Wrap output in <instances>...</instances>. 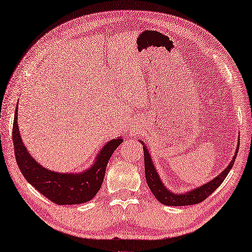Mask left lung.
<instances>
[{
	"label": "left lung",
	"instance_id": "8db88e82",
	"mask_svg": "<svg viewBox=\"0 0 252 252\" xmlns=\"http://www.w3.org/2000/svg\"><path fill=\"white\" fill-rule=\"evenodd\" d=\"M238 149L239 147H237L234 159H232L228 167L222 171L218 177H216L214 180H212L211 182L206 183L201 188L194 189L191 192H188L187 194L178 195V194H173L169 192L168 189H165L164 185L161 183L159 175L157 173V171L154 167L153 161H151V157L149 156L148 149H147V147H144L145 174H146L147 184H148L150 191L153 192L157 200H158L160 203H162L163 205L185 206V205H193V204H198L210 196L211 194L214 192L215 189L222 183V181L226 179L227 174L229 173L230 169L232 168V165H234L237 154H238Z\"/></svg>",
	"mask_w": 252,
	"mask_h": 252
}]
</instances>
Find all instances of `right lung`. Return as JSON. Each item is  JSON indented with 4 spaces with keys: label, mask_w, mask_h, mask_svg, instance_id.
Listing matches in <instances>:
<instances>
[{
    "label": "right lung",
    "mask_w": 252,
    "mask_h": 252,
    "mask_svg": "<svg viewBox=\"0 0 252 252\" xmlns=\"http://www.w3.org/2000/svg\"><path fill=\"white\" fill-rule=\"evenodd\" d=\"M17 107L14 116L12 137L16 162L24 178L38 192L58 205H72L91 201L101 189L108 160L121 145L122 139L107 142L96 157L95 163L85 172L79 174L54 172L38 164L23 145L17 125Z\"/></svg>",
    "instance_id": "obj_1"
}]
</instances>
